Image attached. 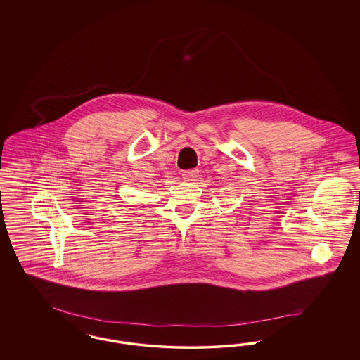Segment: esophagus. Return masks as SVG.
<instances>
[{"label":"esophagus","mask_w":360,"mask_h":360,"mask_svg":"<svg viewBox=\"0 0 360 360\" xmlns=\"http://www.w3.org/2000/svg\"><path fill=\"white\" fill-rule=\"evenodd\" d=\"M198 173H199V170L198 169H190V170H185L184 172V178L187 179V181H193L194 178L198 176Z\"/></svg>","instance_id":"obj_1"}]
</instances>
